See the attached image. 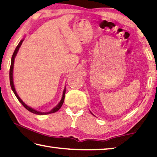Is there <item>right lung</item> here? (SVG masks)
<instances>
[{
	"label": "right lung",
	"mask_w": 157,
	"mask_h": 157,
	"mask_svg": "<svg viewBox=\"0 0 157 157\" xmlns=\"http://www.w3.org/2000/svg\"><path fill=\"white\" fill-rule=\"evenodd\" d=\"M24 41V39H22L21 40V41L20 42V43H19L17 46L16 47L15 50H14V53L13 55V57H12V59H11V65H10V86H11V88L12 90H13V91L14 93V95H15V96L17 97V98L18 99V100L20 101V102L22 105L24 107H25L26 109H27L28 111H29V112H31V113H33V114H38V115H43V114H52V113H55L57 111H58L60 108H61L62 104H63L64 102V95H65V93H66V90L64 89V92H63V95H62V100L61 101H60L59 103L57 105L56 107H55L54 109H52L51 111H50V112H38V111L32 109V108H31L29 107H28L27 105H26V104H25L23 102V101L21 100V99L20 98V97H19L17 94V92L15 90V88H14V83H13V67H14V57H15L17 53L18 50H19V48H20L21 43H22V42Z\"/></svg>",
	"instance_id": "add662e5"
}]
</instances>
